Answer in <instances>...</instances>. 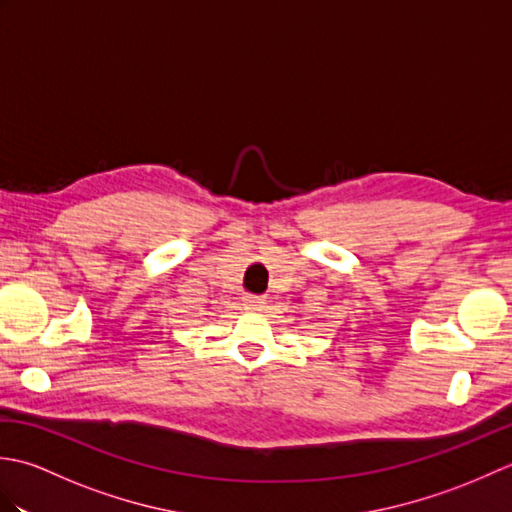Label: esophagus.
Listing matches in <instances>:
<instances>
[{
  "instance_id": "1",
  "label": "esophagus",
  "mask_w": 512,
  "mask_h": 512,
  "mask_svg": "<svg viewBox=\"0 0 512 512\" xmlns=\"http://www.w3.org/2000/svg\"><path fill=\"white\" fill-rule=\"evenodd\" d=\"M244 303H246V308H250V310H262L266 306V299L257 297V295H248V297H244Z\"/></svg>"
}]
</instances>
